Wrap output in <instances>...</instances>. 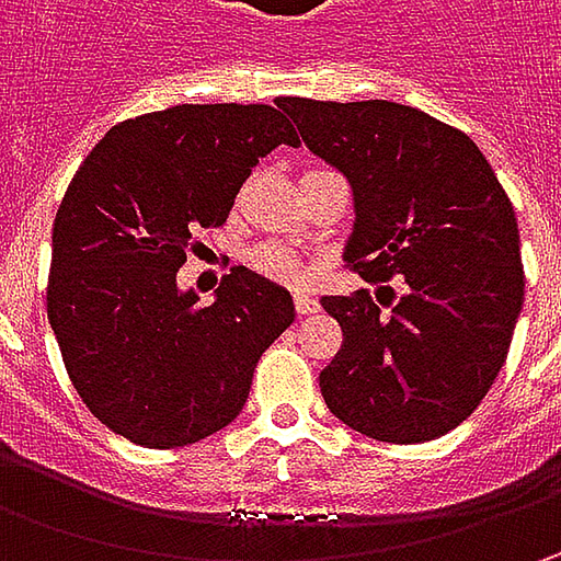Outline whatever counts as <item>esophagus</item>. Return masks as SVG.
<instances>
[{
	"label": "esophagus",
	"mask_w": 561,
	"mask_h": 561,
	"mask_svg": "<svg viewBox=\"0 0 561 561\" xmlns=\"http://www.w3.org/2000/svg\"><path fill=\"white\" fill-rule=\"evenodd\" d=\"M293 302H296V312L299 314H314L318 309H321V306H318V299L309 296V293H296V299H293Z\"/></svg>",
	"instance_id": "34e87169"
}]
</instances>
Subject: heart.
<instances>
[{
    "instance_id": "b5f03b06",
    "label": "heart",
    "mask_w": 561,
    "mask_h": 561,
    "mask_svg": "<svg viewBox=\"0 0 561 561\" xmlns=\"http://www.w3.org/2000/svg\"><path fill=\"white\" fill-rule=\"evenodd\" d=\"M252 265L265 277L280 280V284H306V277L312 271V265L302 255H296L284 247H259L252 252Z\"/></svg>"
}]
</instances>
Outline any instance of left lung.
<instances>
[{
  "mask_svg": "<svg viewBox=\"0 0 561 561\" xmlns=\"http://www.w3.org/2000/svg\"><path fill=\"white\" fill-rule=\"evenodd\" d=\"M277 105L353 186L343 259L368 284H405L377 302L368 290L321 299L343 331L321 397L371 440H434L481 405L508 356L525 302L515 208L474 140L412 105Z\"/></svg>",
  "mask_w": 561,
  "mask_h": 561,
  "instance_id": "1",
  "label": "left lung"
}]
</instances>
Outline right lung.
Instances as JSON below:
<instances>
[{
  "mask_svg": "<svg viewBox=\"0 0 561 561\" xmlns=\"http://www.w3.org/2000/svg\"><path fill=\"white\" fill-rule=\"evenodd\" d=\"M299 137L274 105H174L115 124L77 168L53 225L46 312L77 397L108 431L174 449L227 427L293 296L230 268L211 306L178 287L203 227Z\"/></svg>",
  "mask_w": 561,
  "mask_h": 561,
  "instance_id": "obj_1",
  "label": "right lung"
}]
</instances>
